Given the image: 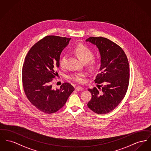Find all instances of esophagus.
Wrapping results in <instances>:
<instances>
[{
	"mask_svg": "<svg viewBox=\"0 0 151 151\" xmlns=\"http://www.w3.org/2000/svg\"><path fill=\"white\" fill-rule=\"evenodd\" d=\"M82 89H83V88H82L81 87H80V86H78V87H76L75 88V90H76V91H81Z\"/></svg>",
	"mask_w": 151,
	"mask_h": 151,
	"instance_id": "34e87169",
	"label": "esophagus"
}]
</instances>
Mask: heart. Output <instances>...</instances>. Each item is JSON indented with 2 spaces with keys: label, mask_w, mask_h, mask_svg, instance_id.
Listing matches in <instances>:
<instances>
[{
  "label": "heart",
  "mask_w": 151,
  "mask_h": 151,
  "mask_svg": "<svg viewBox=\"0 0 151 151\" xmlns=\"http://www.w3.org/2000/svg\"><path fill=\"white\" fill-rule=\"evenodd\" d=\"M73 52L83 62H88L87 67L89 71L94 72L97 70L99 66L98 60L93 58L94 53L88 47L82 44H79L73 48ZM67 58V55L66 54H63L61 56L59 64L62 67L65 66ZM86 76V74L84 72H77L72 74L70 76V79L76 83H82L84 81V78Z\"/></svg>",
  "instance_id": "heart-1"
}]
</instances>
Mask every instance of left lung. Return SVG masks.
Segmentation results:
<instances>
[{"instance_id": "1", "label": "left lung", "mask_w": 151, "mask_h": 151, "mask_svg": "<svg viewBox=\"0 0 151 151\" xmlns=\"http://www.w3.org/2000/svg\"><path fill=\"white\" fill-rule=\"evenodd\" d=\"M98 47L101 55L100 73L95 80L96 87L88 89L92 94L87 106L99 115L114 110L124 98L129 86V66L123 49L106 37H89L86 39Z\"/></svg>"}]
</instances>
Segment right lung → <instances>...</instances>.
Instances as JSON below:
<instances>
[{"label": "right lung", "instance_id": "add662e5", "mask_svg": "<svg viewBox=\"0 0 151 151\" xmlns=\"http://www.w3.org/2000/svg\"><path fill=\"white\" fill-rule=\"evenodd\" d=\"M71 38L47 36L34 45L24 59L22 83L29 102L39 111L51 114L64 106L75 90L68 83L54 90L52 82L59 67L60 55Z\"/></svg>", "mask_w": 151, "mask_h": 151}]
</instances>
